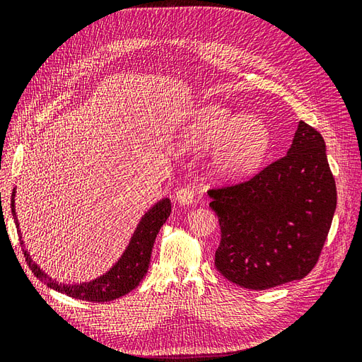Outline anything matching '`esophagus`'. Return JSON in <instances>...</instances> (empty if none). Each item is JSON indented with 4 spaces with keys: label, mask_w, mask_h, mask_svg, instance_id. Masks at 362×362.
Instances as JSON below:
<instances>
[{
    "label": "esophagus",
    "mask_w": 362,
    "mask_h": 362,
    "mask_svg": "<svg viewBox=\"0 0 362 362\" xmlns=\"http://www.w3.org/2000/svg\"><path fill=\"white\" fill-rule=\"evenodd\" d=\"M175 199H177L178 204L181 205H189L194 199V193L190 187H187V185H184V187L178 189L177 193H175Z\"/></svg>",
    "instance_id": "34e87169"
}]
</instances>
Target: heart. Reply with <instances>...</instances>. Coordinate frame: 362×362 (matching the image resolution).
<instances>
[{"label": "heart", "instance_id": "b5f03b06", "mask_svg": "<svg viewBox=\"0 0 362 362\" xmlns=\"http://www.w3.org/2000/svg\"><path fill=\"white\" fill-rule=\"evenodd\" d=\"M185 144L204 146L216 142L213 168L225 178H240L264 160L269 129L254 115L240 116L221 104H206L194 110L182 127Z\"/></svg>", "mask_w": 362, "mask_h": 362}]
</instances>
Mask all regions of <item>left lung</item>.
<instances>
[{
  "label": "left lung",
  "mask_w": 362,
  "mask_h": 362,
  "mask_svg": "<svg viewBox=\"0 0 362 362\" xmlns=\"http://www.w3.org/2000/svg\"><path fill=\"white\" fill-rule=\"evenodd\" d=\"M208 194L221 225L214 266L228 281L267 290L314 269L331 229L337 187L325 140L311 125L300 120L287 156Z\"/></svg>",
  "instance_id": "left-lung-1"
}]
</instances>
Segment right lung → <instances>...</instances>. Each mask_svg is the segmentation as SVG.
Wrapping results in <instances>:
<instances>
[{"label": "right lung", "mask_w": 362, "mask_h": 362, "mask_svg": "<svg viewBox=\"0 0 362 362\" xmlns=\"http://www.w3.org/2000/svg\"><path fill=\"white\" fill-rule=\"evenodd\" d=\"M13 199H15V190L12 193V214L15 218V223L18 226L19 242H21V246H23L24 257L30 270L52 290L64 293L66 296H71V298H75V299L96 302V303L122 298V296H125L127 293L134 290L139 286L140 281L144 279V276L148 272L152 247H154V242L160 228L163 226L164 222L168 221V217L170 216V211H172L169 199H163L158 204H156L144 217H141L136 233L133 238H131V243L128 245L124 255L120 257V259L116 262L110 272H107L104 276L98 278L92 282L81 284V286H66V284L56 282L51 278H48L45 273L37 267V264L33 262L28 252L24 249L18 217L15 214Z\"/></svg>", "instance_id": "add662e5"}]
</instances>
